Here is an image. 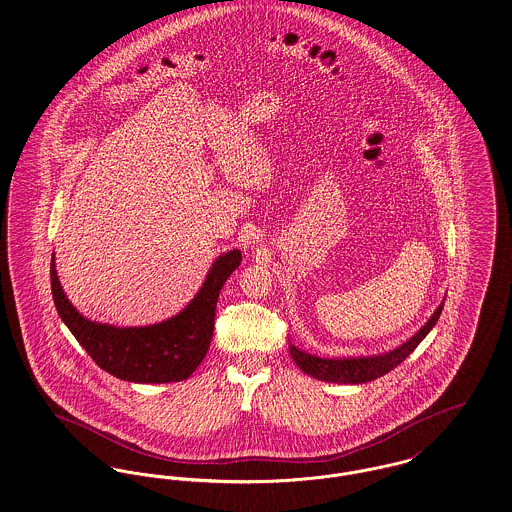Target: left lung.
<instances>
[{
  "label": "left lung",
  "mask_w": 512,
  "mask_h": 512,
  "mask_svg": "<svg viewBox=\"0 0 512 512\" xmlns=\"http://www.w3.org/2000/svg\"><path fill=\"white\" fill-rule=\"evenodd\" d=\"M443 303L433 312V316L427 320V324L408 341H404L400 347L382 353V355H371V357H341V359H324L310 355L307 351H301L293 343L289 345V353L293 361L299 365L301 371H305L308 376L324 380V382H338V384H363L371 382L378 376H384L390 373L394 367H398L409 353L423 341V338L433 330L437 324L441 312H443Z\"/></svg>",
  "instance_id": "left-lung-1"
}]
</instances>
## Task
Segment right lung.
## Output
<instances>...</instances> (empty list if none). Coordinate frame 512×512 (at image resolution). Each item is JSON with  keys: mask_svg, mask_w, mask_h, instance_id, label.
Returning a JSON list of instances; mask_svg holds the SVG:
<instances>
[{"mask_svg": "<svg viewBox=\"0 0 512 512\" xmlns=\"http://www.w3.org/2000/svg\"><path fill=\"white\" fill-rule=\"evenodd\" d=\"M240 260L242 256L237 248L221 254L188 307L169 320L151 326L116 328L79 314L60 285L54 258L50 264L52 297L69 332L106 373L139 384L180 382L204 361L213 336L221 287L239 268Z\"/></svg>", "mask_w": 512, "mask_h": 512, "instance_id": "add662e5", "label": "right lung"}]
</instances>
